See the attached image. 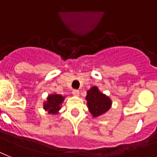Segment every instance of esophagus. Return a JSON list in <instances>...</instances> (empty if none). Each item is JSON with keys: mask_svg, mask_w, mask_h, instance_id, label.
I'll return each mask as SVG.
<instances>
[{"mask_svg": "<svg viewBox=\"0 0 157 157\" xmlns=\"http://www.w3.org/2000/svg\"><path fill=\"white\" fill-rule=\"evenodd\" d=\"M79 94H80V92H79V90H72V94H73L74 96H79Z\"/></svg>", "mask_w": 157, "mask_h": 157, "instance_id": "1", "label": "esophagus"}]
</instances>
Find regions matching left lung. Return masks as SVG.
<instances>
[{
    "mask_svg": "<svg viewBox=\"0 0 157 157\" xmlns=\"http://www.w3.org/2000/svg\"><path fill=\"white\" fill-rule=\"evenodd\" d=\"M87 106L94 117L104 114L112 107V100L108 96L101 93L97 86L91 87L86 95Z\"/></svg>",
    "mask_w": 157,
    "mask_h": 157,
    "instance_id": "left-lung-1",
    "label": "left lung"
}]
</instances>
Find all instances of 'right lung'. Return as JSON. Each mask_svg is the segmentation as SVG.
<instances>
[{
    "mask_svg": "<svg viewBox=\"0 0 157 157\" xmlns=\"http://www.w3.org/2000/svg\"><path fill=\"white\" fill-rule=\"evenodd\" d=\"M65 97L61 94H50L47 97V100L44 103V109L50 114H57L61 109V105L63 102Z\"/></svg>",
    "mask_w": 157,
    "mask_h": 157,
    "instance_id": "1",
    "label": "right lung"
}]
</instances>
